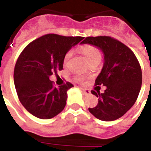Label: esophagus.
<instances>
[{
  "mask_svg": "<svg viewBox=\"0 0 151 151\" xmlns=\"http://www.w3.org/2000/svg\"><path fill=\"white\" fill-rule=\"evenodd\" d=\"M81 90H82V91H83V94H84L85 96H88L90 94V91L89 90H87V89H84V88H81Z\"/></svg>",
  "mask_w": 151,
  "mask_h": 151,
  "instance_id": "obj_1",
  "label": "esophagus"
}]
</instances>
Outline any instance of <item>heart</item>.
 <instances>
[{"label": "heart", "mask_w": 151, "mask_h": 151, "mask_svg": "<svg viewBox=\"0 0 151 151\" xmlns=\"http://www.w3.org/2000/svg\"><path fill=\"white\" fill-rule=\"evenodd\" d=\"M80 51L86 57L87 61L90 63L95 61H99L101 60V58H102V54H101L100 50H99L97 47L93 45H83V46H81L80 48ZM71 55L72 54L70 52H68L65 55V56L63 58V65H64L65 67H66L68 65V62L70 61ZM75 79L77 81H83L84 80L82 76H77L75 77Z\"/></svg>", "instance_id": "b5f03b06"}]
</instances>
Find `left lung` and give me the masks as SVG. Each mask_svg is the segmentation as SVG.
<instances>
[{"label":"left lung","instance_id":"left-lung-1","mask_svg":"<svg viewBox=\"0 0 151 151\" xmlns=\"http://www.w3.org/2000/svg\"><path fill=\"white\" fill-rule=\"evenodd\" d=\"M81 44L93 45L104 54V65L95 81L106 86L91 93L99 98L98 104L89 111L102 121H114L123 116L136 102L142 83V72L137 58L130 48L110 36L86 37Z\"/></svg>","mask_w":151,"mask_h":151}]
</instances>
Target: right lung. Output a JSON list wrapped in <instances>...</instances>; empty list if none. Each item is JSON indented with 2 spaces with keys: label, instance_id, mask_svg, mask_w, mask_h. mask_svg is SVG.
<instances>
[{
  "label": "right lung",
  "instance_id": "obj_1",
  "mask_svg": "<svg viewBox=\"0 0 151 151\" xmlns=\"http://www.w3.org/2000/svg\"><path fill=\"white\" fill-rule=\"evenodd\" d=\"M81 36L46 34L31 42L21 52L14 68V80L20 103L32 115L55 117L64 109L70 82L55 87L49 76L63 69V58Z\"/></svg>",
  "mask_w": 151,
  "mask_h": 151
}]
</instances>
